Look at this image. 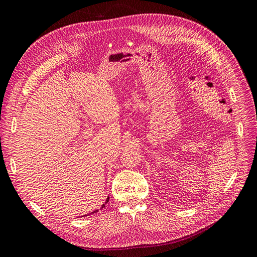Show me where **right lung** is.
Wrapping results in <instances>:
<instances>
[{
	"label": "right lung",
	"instance_id": "1",
	"mask_svg": "<svg viewBox=\"0 0 257 257\" xmlns=\"http://www.w3.org/2000/svg\"><path fill=\"white\" fill-rule=\"evenodd\" d=\"M108 201H109V198L107 199V200H106V202H108ZM103 206H104V204H102V206H101V207H103ZM96 212H97V211H95V212H93L92 214H94V213H96ZM84 216H87V215H84Z\"/></svg>",
	"mask_w": 257,
	"mask_h": 257
}]
</instances>
